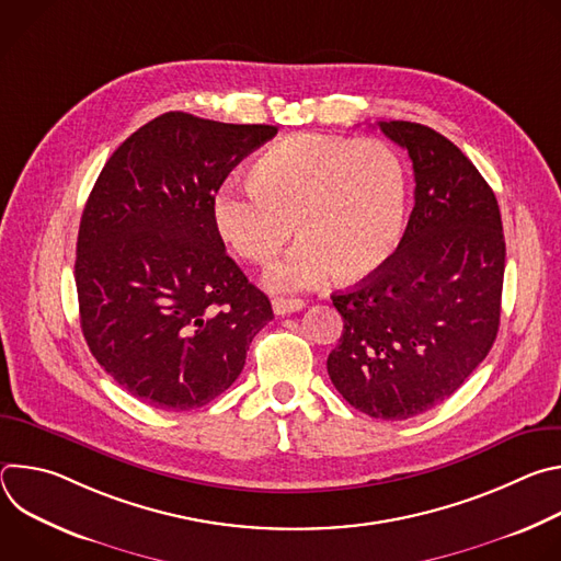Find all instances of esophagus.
I'll return each mask as SVG.
<instances>
[{"label":"esophagus","mask_w":561,"mask_h":561,"mask_svg":"<svg viewBox=\"0 0 561 561\" xmlns=\"http://www.w3.org/2000/svg\"><path fill=\"white\" fill-rule=\"evenodd\" d=\"M304 308V301L301 299H273V312L277 317H284V314H290V312H297Z\"/></svg>","instance_id":"1"}]
</instances>
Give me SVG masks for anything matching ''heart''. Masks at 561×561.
I'll use <instances>...</instances> for the list:
<instances>
[{"label": "heart", "instance_id": "1", "mask_svg": "<svg viewBox=\"0 0 561 561\" xmlns=\"http://www.w3.org/2000/svg\"><path fill=\"white\" fill-rule=\"evenodd\" d=\"M213 213L228 247L255 264H268L293 230L301 234L266 275L277 293L319 286L335 271L355 282L375 273L399 242L407 171L379 139L290 135L257 157L251 182L221 184Z\"/></svg>", "mask_w": 561, "mask_h": 561}]
</instances>
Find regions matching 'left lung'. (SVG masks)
Here are the masks:
<instances>
[{
  "label": "left lung",
  "instance_id": "1",
  "mask_svg": "<svg viewBox=\"0 0 561 561\" xmlns=\"http://www.w3.org/2000/svg\"><path fill=\"white\" fill-rule=\"evenodd\" d=\"M409 150L415 206L397 251L335 293L344 317L331 381L375 420H409L448 399L489 355L502 312L506 242L497 197L437 130L379 122Z\"/></svg>",
  "mask_w": 561,
  "mask_h": 561
}]
</instances>
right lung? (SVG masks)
<instances>
[{"instance_id": "1", "label": "right lung", "mask_w": 561, "mask_h": 561, "mask_svg": "<svg viewBox=\"0 0 561 561\" xmlns=\"http://www.w3.org/2000/svg\"><path fill=\"white\" fill-rule=\"evenodd\" d=\"M275 135L164 113L111 154L89 195L75 260L79 324L100 366L152 409L208 404L273 319L268 297L226 255L213 202Z\"/></svg>"}]
</instances>
